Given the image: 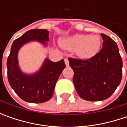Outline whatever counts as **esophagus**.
Masks as SVG:
<instances>
[{
	"instance_id": "esophagus-1",
	"label": "esophagus",
	"mask_w": 127,
	"mask_h": 127,
	"mask_svg": "<svg viewBox=\"0 0 127 127\" xmlns=\"http://www.w3.org/2000/svg\"><path fill=\"white\" fill-rule=\"evenodd\" d=\"M64 61H65L66 66H69V61H68V59H64Z\"/></svg>"
}]
</instances>
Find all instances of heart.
Returning a JSON list of instances; mask_svg holds the SVG:
<instances>
[{"instance_id":"heart-1","label":"heart","mask_w":127,"mask_h":127,"mask_svg":"<svg viewBox=\"0 0 127 127\" xmlns=\"http://www.w3.org/2000/svg\"><path fill=\"white\" fill-rule=\"evenodd\" d=\"M98 35L76 34L61 39V46L68 51H74L82 59H89L97 54L101 46Z\"/></svg>"}]
</instances>
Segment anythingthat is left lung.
<instances>
[{
	"mask_svg": "<svg viewBox=\"0 0 127 127\" xmlns=\"http://www.w3.org/2000/svg\"><path fill=\"white\" fill-rule=\"evenodd\" d=\"M102 47L88 60L68 58L73 70V84L78 94L88 101H101L110 97L122 81V59L117 43L101 34Z\"/></svg>",
	"mask_w": 127,
	"mask_h": 127,
	"instance_id": "left-lung-1",
	"label": "left lung"
}]
</instances>
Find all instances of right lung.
<instances>
[{
    "mask_svg": "<svg viewBox=\"0 0 127 127\" xmlns=\"http://www.w3.org/2000/svg\"><path fill=\"white\" fill-rule=\"evenodd\" d=\"M49 33L46 30H30L15 39L11 46L7 60V79L16 94L25 102L42 103L50 100L58 78L66 68L64 59L53 62L46 58L39 70L34 73L26 74L20 68L17 59L20 49L32 41H37L46 46L49 41Z\"/></svg>",
    "mask_w": 127,
    "mask_h": 127,
    "instance_id": "right-lung-1",
    "label": "right lung"
}]
</instances>
